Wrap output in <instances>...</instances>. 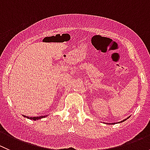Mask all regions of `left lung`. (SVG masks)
Listing matches in <instances>:
<instances>
[{"label":"left lung","mask_w":150,"mask_h":150,"mask_svg":"<svg viewBox=\"0 0 150 150\" xmlns=\"http://www.w3.org/2000/svg\"><path fill=\"white\" fill-rule=\"evenodd\" d=\"M128 118H126V119H125V120H122V121H120V122H123V121H125V120H127V119H128ZM110 124H111V123H110ZM113 124V123H112Z\"/></svg>","instance_id":"obj_1"}]
</instances>
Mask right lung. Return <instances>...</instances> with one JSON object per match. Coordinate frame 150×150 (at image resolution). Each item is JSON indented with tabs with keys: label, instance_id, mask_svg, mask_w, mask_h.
<instances>
[{
	"label": "right lung",
	"instance_id": "obj_1",
	"mask_svg": "<svg viewBox=\"0 0 150 150\" xmlns=\"http://www.w3.org/2000/svg\"><path fill=\"white\" fill-rule=\"evenodd\" d=\"M23 116L25 117H27V118L30 119V120H40V119L43 118V117H46V116H40V117H28V116H25V115H23Z\"/></svg>",
	"mask_w": 150,
	"mask_h": 150
}]
</instances>
